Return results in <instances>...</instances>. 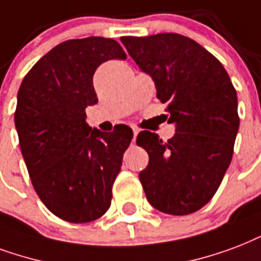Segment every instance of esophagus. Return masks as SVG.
Listing matches in <instances>:
<instances>
[{
    "label": "esophagus",
    "instance_id": "34e87169",
    "mask_svg": "<svg viewBox=\"0 0 261 261\" xmlns=\"http://www.w3.org/2000/svg\"><path fill=\"white\" fill-rule=\"evenodd\" d=\"M133 141H135V138H137V135H138V128H133Z\"/></svg>",
    "mask_w": 261,
    "mask_h": 261
}]
</instances>
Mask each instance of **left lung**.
Masks as SVG:
<instances>
[{"mask_svg":"<svg viewBox=\"0 0 261 261\" xmlns=\"http://www.w3.org/2000/svg\"><path fill=\"white\" fill-rule=\"evenodd\" d=\"M120 41L152 77L175 126L167 142L146 130L137 137L149 154L139 172L146 198L164 214H193L214 197L231 162L240 127L236 89L220 61L190 38L164 33Z\"/></svg>","mask_w":261,"mask_h":261,"instance_id":"left-lung-1","label":"left lung"}]
</instances>
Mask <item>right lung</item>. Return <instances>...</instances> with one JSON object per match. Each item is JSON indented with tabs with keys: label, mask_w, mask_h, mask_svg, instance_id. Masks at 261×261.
Masks as SVG:
<instances>
[{
	"label": "right lung",
	"mask_w": 261,
	"mask_h": 261,
	"mask_svg": "<svg viewBox=\"0 0 261 261\" xmlns=\"http://www.w3.org/2000/svg\"><path fill=\"white\" fill-rule=\"evenodd\" d=\"M127 59L111 38L71 39L34 65L17 93L15 126L30 178L51 214L87 223L108 211L112 186L133 130L91 128L86 108L98 102L93 76L99 65Z\"/></svg>",
	"instance_id": "add662e5"
}]
</instances>
